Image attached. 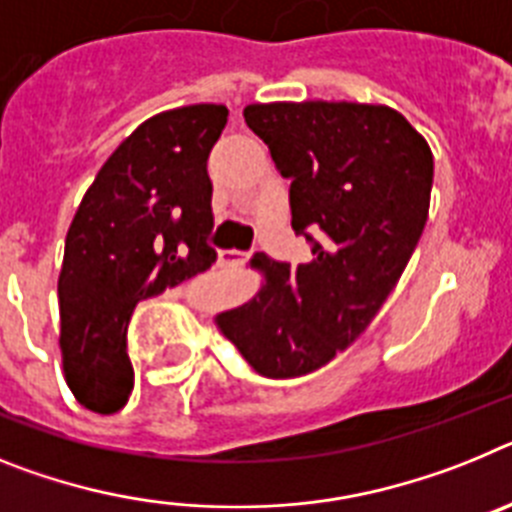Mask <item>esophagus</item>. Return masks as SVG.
I'll return each instance as SVG.
<instances>
[{
  "mask_svg": "<svg viewBox=\"0 0 512 512\" xmlns=\"http://www.w3.org/2000/svg\"><path fill=\"white\" fill-rule=\"evenodd\" d=\"M252 255H255V250H252V252L226 250V252H221V255H219V262H221V265H239V262H247V260H250Z\"/></svg>",
  "mask_w": 512,
  "mask_h": 512,
  "instance_id": "esophagus-1",
  "label": "esophagus"
}]
</instances>
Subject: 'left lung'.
Masks as SVG:
<instances>
[{
  "label": "left lung",
  "instance_id": "obj_1",
  "mask_svg": "<svg viewBox=\"0 0 512 512\" xmlns=\"http://www.w3.org/2000/svg\"><path fill=\"white\" fill-rule=\"evenodd\" d=\"M244 121L291 180V226L311 260H250L265 283L216 327L268 379L350 348L402 278L428 221L433 151L402 113L363 102H255Z\"/></svg>",
  "mask_w": 512,
  "mask_h": 512
}]
</instances>
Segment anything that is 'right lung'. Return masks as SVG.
<instances>
[{
	"instance_id": "1",
	"label": "right lung",
	"mask_w": 512,
	"mask_h": 512,
	"mask_svg": "<svg viewBox=\"0 0 512 512\" xmlns=\"http://www.w3.org/2000/svg\"><path fill=\"white\" fill-rule=\"evenodd\" d=\"M229 110H164L102 164L66 234L59 273L61 355L71 394L113 415L128 402L126 330L136 304L216 262L206 162Z\"/></svg>"
}]
</instances>
